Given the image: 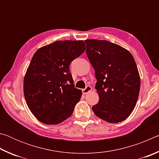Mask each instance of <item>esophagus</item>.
Masks as SVG:
<instances>
[{
    "instance_id": "34e87169",
    "label": "esophagus",
    "mask_w": 159,
    "mask_h": 159,
    "mask_svg": "<svg viewBox=\"0 0 159 159\" xmlns=\"http://www.w3.org/2000/svg\"><path fill=\"white\" fill-rule=\"evenodd\" d=\"M91 90H92V88H91L90 86H87V87H86L85 89L82 90V92H83V94H84V95H85V94H87L89 92H90Z\"/></svg>"
}]
</instances>
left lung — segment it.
Returning a JSON list of instances; mask_svg holds the SVG:
<instances>
[{
  "label": "left lung",
  "mask_w": 159,
  "mask_h": 159,
  "mask_svg": "<svg viewBox=\"0 0 159 159\" xmlns=\"http://www.w3.org/2000/svg\"><path fill=\"white\" fill-rule=\"evenodd\" d=\"M86 54L95 69L99 102L92 107L99 118L111 123L130 115L138 101L140 78L133 55L103 40H85Z\"/></svg>",
  "instance_id": "8db88e82"
}]
</instances>
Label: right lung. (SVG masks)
Wrapping results in <instances>:
<instances>
[{"label":"right lung","mask_w":159,"mask_h":159,"mask_svg":"<svg viewBox=\"0 0 159 159\" xmlns=\"http://www.w3.org/2000/svg\"><path fill=\"white\" fill-rule=\"evenodd\" d=\"M85 49L83 41L67 40L54 42L35 52L24 79V94L39 121L55 125L71 116L82 91L74 88L69 65Z\"/></svg>","instance_id":"1"}]
</instances>
